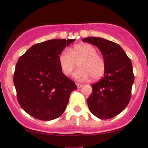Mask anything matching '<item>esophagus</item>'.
<instances>
[{
  "label": "esophagus",
  "mask_w": 148,
  "mask_h": 148,
  "mask_svg": "<svg viewBox=\"0 0 148 148\" xmlns=\"http://www.w3.org/2000/svg\"><path fill=\"white\" fill-rule=\"evenodd\" d=\"M76 86H77L78 88H81L83 86V85L81 84H79V83H76Z\"/></svg>",
  "instance_id": "1"
}]
</instances>
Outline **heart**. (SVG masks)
Masks as SVG:
<instances>
[{
  "instance_id": "b5f03b06",
  "label": "heart",
  "mask_w": 148,
  "mask_h": 148,
  "mask_svg": "<svg viewBox=\"0 0 148 148\" xmlns=\"http://www.w3.org/2000/svg\"><path fill=\"white\" fill-rule=\"evenodd\" d=\"M95 47L88 43L76 45L70 51H63L59 56L61 70L66 76L72 74L79 62L80 69L76 71V79L86 80L91 76L93 80L99 79L105 71V61L98 55Z\"/></svg>"
}]
</instances>
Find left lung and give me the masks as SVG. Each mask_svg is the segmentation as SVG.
Listing matches in <instances>:
<instances>
[{"label": "left lung", "instance_id": "left-lung-1", "mask_svg": "<svg viewBox=\"0 0 148 148\" xmlns=\"http://www.w3.org/2000/svg\"><path fill=\"white\" fill-rule=\"evenodd\" d=\"M82 41L97 47L105 61L102 79L91 86L92 92L87 99L89 109L101 120L112 118L121 113L130 101L134 81L132 62L115 42L95 37Z\"/></svg>", "mask_w": 148, "mask_h": 148}]
</instances>
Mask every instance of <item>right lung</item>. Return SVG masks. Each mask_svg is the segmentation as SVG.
<instances>
[{
  "label": "right lung",
  "mask_w": 148,
  "mask_h": 148,
  "mask_svg": "<svg viewBox=\"0 0 148 148\" xmlns=\"http://www.w3.org/2000/svg\"><path fill=\"white\" fill-rule=\"evenodd\" d=\"M74 39H54L32 46L18 58L14 84L18 103L33 118L49 121L60 117L75 83L62 73L59 56Z\"/></svg>",
  "instance_id": "1"
}]
</instances>
